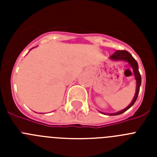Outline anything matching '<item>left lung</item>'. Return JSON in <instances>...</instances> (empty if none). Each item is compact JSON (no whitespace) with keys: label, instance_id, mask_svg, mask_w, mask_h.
<instances>
[{"label":"left lung","instance_id":"left-lung-1","mask_svg":"<svg viewBox=\"0 0 157 157\" xmlns=\"http://www.w3.org/2000/svg\"><path fill=\"white\" fill-rule=\"evenodd\" d=\"M109 59H112V60H115V61H118V60H123V61L128 62L129 64L131 66L133 71H134V78L136 79V93L135 95H134V98L133 99V101H131V103L128 105V106L126 108V109H123V110L120 111V112H116V113H112V114H109L110 116H117V115H120L122 113H123L124 112H126L127 110H128L130 107L132 106L134 103H135L136 100L138 98V94H139V90H140V86H141V75L139 73V71H138V64L137 63V61L135 60L134 57L131 56V54L130 52H128L126 50H117L116 52H114V54H112V56H110ZM103 113V112H101ZM105 114V113H103Z\"/></svg>","mask_w":157,"mask_h":157}]
</instances>
